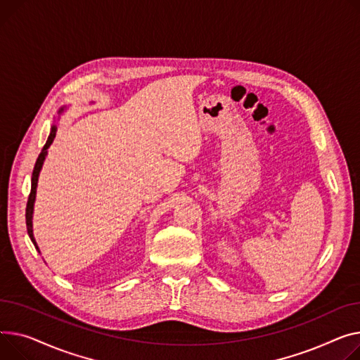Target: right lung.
Segmentation results:
<instances>
[{
	"label": "right lung",
	"mask_w": 360,
	"mask_h": 360,
	"mask_svg": "<svg viewBox=\"0 0 360 360\" xmlns=\"http://www.w3.org/2000/svg\"><path fill=\"white\" fill-rule=\"evenodd\" d=\"M66 110V105L60 107L58 114L60 115L63 111ZM56 131H58V126L56 124H52L51 127V134L49 137H47V141L46 145L43 146L37 160H36V165H34V169H33V175H32V191H30V195H29V201H27V208H26V224H27V233H29V237L30 240L33 242L34 248L39 250V246L36 243V238L33 236V211H34V201H36V193H37V182H39V175H40V171L43 167V163H44V159L47 156V149L51 148V145L53 143V139L56 137ZM40 253V250H39Z\"/></svg>",
	"instance_id": "obj_1"
}]
</instances>
